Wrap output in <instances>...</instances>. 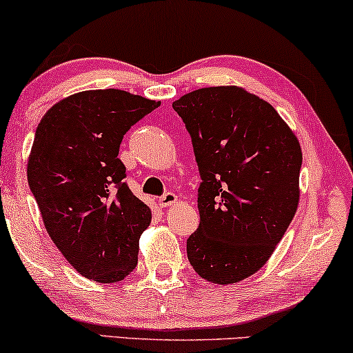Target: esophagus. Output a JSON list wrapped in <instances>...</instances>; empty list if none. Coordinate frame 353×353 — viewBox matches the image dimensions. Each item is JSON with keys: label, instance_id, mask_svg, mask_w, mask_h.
I'll list each match as a JSON object with an SVG mask.
<instances>
[{"label": "esophagus", "instance_id": "1", "mask_svg": "<svg viewBox=\"0 0 353 353\" xmlns=\"http://www.w3.org/2000/svg\"><path fill=\"white\" fill-rule=\"evenodd\" d=\"M174 203H177V195L172 192H166L165 195H161L160 198H158V205H160L161 208H168V206L174 205Z\"/></svg>", "mask_w": 353, "mask_h": 353}]
</instances>
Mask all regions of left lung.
<instances>
[{
  "label": "left lung",
  "instance_id": "obj_1",
  "mask_svg": "<svg viewBox=\"0 0 353 353\" xmlns=\"http://www.w3.org/2000/svg\"><path fill=\"white\" fill-rule=\"evenodd\" d=\"M200 171V225L187 240L198 275L230 285L256 274L299 203L302 152L270 103L236 86L201 88L172 102Z\"/></svg>",
  "mask_w": 353,
  "mask_h": 353
}]
</instances>
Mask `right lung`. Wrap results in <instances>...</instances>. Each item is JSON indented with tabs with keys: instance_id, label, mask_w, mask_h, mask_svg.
<instances>
[{
	"instance_id": "obj_1",
	"label": "right lung",
	"mask_w": 353,
	"mask_h": 353,
	"mask_svg": "<svg viewBox=\"0 0 353 353\" xmlns=\"http://www.w3.org/2000/svg\"><path fill=\"white\" fill-rule=\"evenodd\" d=\"M157 107L118 89L84 91L49 108L34 131L30 190L54 245L89 280L121 281L137 265L152 214L129 190L118 152L131 126Z\"/></svg>"
}]
</instances>
